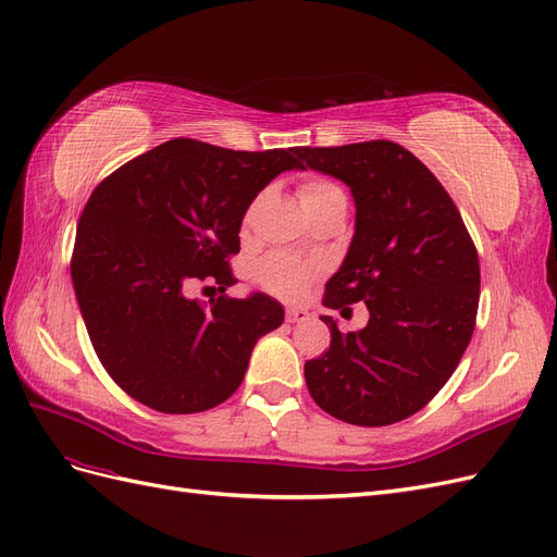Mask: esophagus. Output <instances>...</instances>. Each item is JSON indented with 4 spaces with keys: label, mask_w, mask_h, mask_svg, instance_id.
Segmentation results:
<instances>
[{
    "label": "esophagus",
    "mask_w": 557,
    "mask_h": 557,
    "mask_svg": "<svg viewBox=\"0 0 557 557\" xmlns=\"http://www.w3.org/2000/svg\"><path fill=\"white\" fill-rule=\"evenodd\" d=\"M310 320V312L306 308H287V322L300 324V322H308Z\"/></svg>",
    "instance_id": "esophagus-1"
}]
</instances>
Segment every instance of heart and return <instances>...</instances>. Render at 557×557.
<instances>
[{"label":"heart","mask_w":557,"mask_h":557,"mask_svg":"<svg viewBox=\"0 0 557 557\" xmlns=\"http://www.w3.org/2000/svg\"><path fill=\"white\" fill-rule=\"evenodd\" d=\"M298 198L308 216L326 212L331 208L347 205V196L341 184L326 177H310L298 186ZM322 273L320 261L298 259L287 251H273L259 261L253 277L261 287L280 298H298L308 289V284Z\"/></svg>","instance_id":"b5f03b06"}]
</instances>
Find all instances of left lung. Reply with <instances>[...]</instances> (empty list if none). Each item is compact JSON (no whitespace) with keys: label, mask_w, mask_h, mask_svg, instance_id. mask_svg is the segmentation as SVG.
Returning <instances> with one entry per match:
<instances>
[{"label":"left lung","mask_w":557,"mask_h":557,"mask_svg":"<svg viewBox=\"0 0 557 557\" xmlns=\"http://www.w3.org/2000/svg\"><path fill=\"white\" fill-rule=\"evenodd\" d=\"M312 170L352 190L357 226L324 306L363 300L371 320L306 361L314 404L357 426L410 418L448 383L471 341L481 296L479 251L429 168L389 139L296 147Z\"/></svg>","instance_id":"obj_1"}]
</instances>
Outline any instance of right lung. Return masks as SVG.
<instances>
[{
    "label": "right lung",
    "instance_id": "obj_1",
    "mask_svg": "<svg viewBox=\"0 0 557 557\" xmlns=\"http://www.w3.org/2000/svg\"><path fill=\"white\" fill-rule=\"evenodd\" d=\"M296 149L233 151L177 137L104 177L78 219L72 282L111 380L170 416L210 410L240 387L251 349L282 324L265 294L186 298L233 282L240 224L259 190L300 168Z\"/></svg>",
    "mask_w": 557,
    "mask_h": 557
}]
</instances>
